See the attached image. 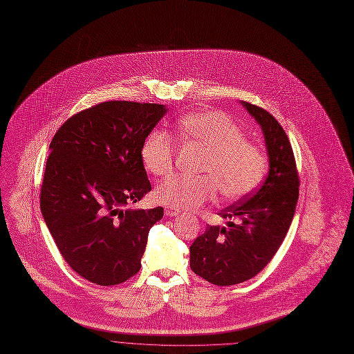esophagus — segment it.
I'll return each mask as SVG.
<instances>
[{"instance_id": "34e87169", "label": "esophagus", "mask_w": 354, "mask_h": 354, "mask_svg": "<svg viewBox=\"0 0 354 354\" xmlns=\"http://www.w3.org/2000/svg\"><path fill=\"white\" fill-rule=\"evenodd\" d=\"M178 214H179V209H176V208H171V207L165 208V215L167 216H176Z\"/></svg>"}]
</instances>
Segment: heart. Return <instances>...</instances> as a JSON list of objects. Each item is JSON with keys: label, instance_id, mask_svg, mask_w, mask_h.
<instances>
[{"label": "heart", "instance_id": "obj_1", "mask_svg": "<svg viewBox=\"0 0 354 354\" xmlns=\"http://www.w3.org/2000/svg\"><path fill=\"white\" fill-rule=\"evenodd\" d=\"M185 143L205 149L198 172L175 175L156 189L157 200L171 208L190 209L211 200L216 189L222 197L238 200L250 194L264 179L267 158L263 150L246 140L242 128L221 111H197L176 124ZM175 145L164 129L150 131L140 146L145 167L156 176H167L174 168Z\"/></svg>", "mask_w": 354, "mask_h": 354}]
</instances>
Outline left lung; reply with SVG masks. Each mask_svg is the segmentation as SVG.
Listing matches in <instances>:
<instances>
[{"instance_id": "obj_1", "label": "left lung", "mask_w": 354, "mask_h": 354, "mask_svg": "<svg viewBox=\"0 0 354 354\" xmlns=\"http://www.w3.org/2000/svg\"><path fill=\"white\" fill-rule=\"evenodd\" d=\"M261 127L270 171L263 186L222 209L226 226L207 225L190 246L192 271L218 286L256 277L275 256L292 223L299 175L290 142L275 118L250 102H241Z\"/></svg>"}]
</instances>
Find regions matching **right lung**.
Masks as SVG:
<instances>
[{
  "instance_id": "right-lung-1",
  "label": "right lung",
  "mask_w": 354,
  "mask_h": 354,
  "mask_svg": "<svg viewBox=\"0 0 354 354\" xmlns=\"http://www.w3.org/2000/svg\"><path fill=\"white\" fill-rule=\"evenodd\" d=\"M162 104L105 101L58 129L50 145L40 208L69 267L120 285L140 271L149 230L164 208H128L151 190L140 146L167 113Z\"/></svg>"
}]
</instances>
